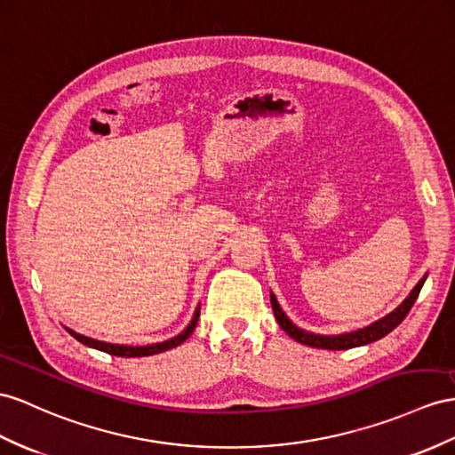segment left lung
<instances>
[{"label":"left lung","instance_id":"left-lung-1","mask_svg":"<svg viewBox=\"0 0 455 455\" xmlns=\"http://www.w3.org/2000/svg\"><path fill=\"white\" fill-rule=\"evenodd\" d=\"M427 276L428 275H425L421 281L415 284V288L411 290L410 296H407L392 313H388L387 317L371 323L369 327L357 329V331H352V332H344V334H315V332L299 329L298 324H294L292 321L288 319V315L283 311L281 304H278L276 296L273 292H271V306H273V311H275L276 323L281 324V329L290 336V339H294L296 342L311 346V347H321V349H349V347H357V346L377 342V340L382 339V336H387L388 332H392L395 327H398V324L405 319L407 313H410V309L413 307L415 299H417L419 292H421V288L427 281Z\"/></svg>","mask_w":455,"mask_h":455}]
</instances>
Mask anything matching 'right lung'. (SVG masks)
<instances>
[{
	"instance_id": "1",
	"label": "right lung",
	"mask_w": 455,
	"mask_h": 455,
	"mask_svg": "<svg viewBox=\"0 0 455 455\" xmlns=\"http://www.w3.org/2000/svg\"><path fill=\"white\" fill-rule=\"evenodd\" d=\"M197 319H200V306L196 307L192 321L188 323V327H186L182 332H179L177 336H172V339H169V340H163V342H157V344H148V346H126V344L101 342V340H96V339H90V336L78 334V332H75L73 329H68V327H65V329L80 344H84L88 347H96V349H100V352H106V354L116 355V357H144V355H154V354L167 352V349H171V347L180 346L186 339H190V334L194 332L196 324H197Z\"/></svg>"
}]
</instances>
